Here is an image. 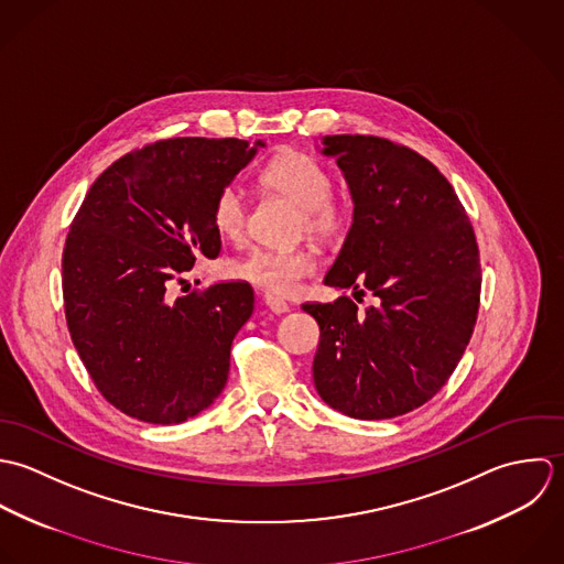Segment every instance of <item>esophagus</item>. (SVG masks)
I'll use <instances>...</instances> for the list:
<instances>
[{
	"label": "esophagus",
	"instance_id": "obj_1",
	"mask_svg": "<svg viewBox=\"0 0 564 564\" xmlns=\"http://www.w3.org/2000/svg\"><path fill=\"white\" fill-rule=\"evenodd\" d=\"M263 303H265V307L272 312V314H285V312H290V305L285 303V301H281V299H276V296H265L263 299Z\"/></svg>",
	"mask_w": 564,
	"mask_h": 564
}]
</instances>
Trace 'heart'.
Masks as SVG:
<instances>
[{"instance_id": "obj_1", "label": "heart", "mask_w": 564, "mask_h": 564, "mask_svg": "<svg viewBox=\"0 0 564 564\" xmlns=\"http://www.w3.org/2000/svg\"><path fill=\"white\" fill-rule=\"evenodd\" d=\"M265 187L292 200L303 212L305 230L314 237H329L344 225V209L332 200V174L316 159L288 152L276 156L261 174ZM246 196L237 185H226L214 203V226L226 239H237L246 226ZM316 270L307 250L254 248L237 259L232 276L248 281L270 294L290 296L301 281Z\"/></svg>"}]
</instances>
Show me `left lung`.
<instances>
[{"label": "left lung", "mask_w": 564, "mask_h": 564, "mask_svg": "<svg viewBox=\"0 0 564 564\" xmlns=\"http://www.w3.org/2000/svg\"><path fill=\"white\" fill-rule=\"evenodd\" d=\"M316 148L336 159L352 200L325 285L368 290L377 303L303 305L321 327L314 383L346 416L394 419L447 383L473 336L475 232L449 181L414 150L366 134H327Z\"/></svg>", "instance_id": "1"}]
</instances>
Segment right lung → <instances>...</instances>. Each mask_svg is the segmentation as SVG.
Listing matches in <instances>:
<instances>
[{
  "instance_id": "add662e5",
  "label": "right lung",
  "mask_w": 564,
  "mask_h": 564,
  "mask_svg": "<svg viewBox=\"0 0 564 564\" xmlns=\"http://www.w3.org/2000/svg\"><path fill=\"white\" fill-rule=\"evenodd\" d=\"M265 148L178 137L115 161L91 185L63 250L74 346L102 397L126 416L176 425L225 390L230 344L252 316L248 283L176 301L174 281L216 259V196Z\"/></svg>"
}]
</instances>
